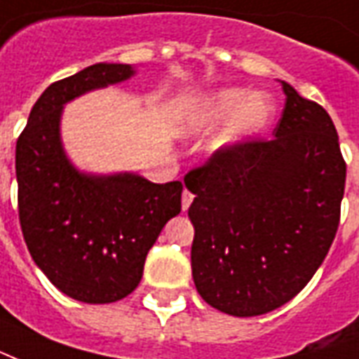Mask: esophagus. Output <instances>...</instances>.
I'll list each match as a JSON object with an SVG mask.
<instances>
[{"instance_id":"34e87169","label":"esophagus","mask_w":359,"mask_h":359,"mask_svg":"<svg viewBox=\"0 0 359 359\" xmlns=\"http://www.w3.org/2000/svg\"><path fill=\"white\" fill-rule=\"evenodd\" d=\"M192 200H194L192 194L188 192V190H184V192H182V209H184V211H187L188 207H190V203H192Z\"/></svg>"}]
</instances>
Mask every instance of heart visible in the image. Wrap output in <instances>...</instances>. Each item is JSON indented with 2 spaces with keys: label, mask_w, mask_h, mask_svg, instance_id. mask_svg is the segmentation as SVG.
Returning a JSON list of instances; mask_svg holds the SVG:
<instances>
[{
  "label": "heart",
  "mask_w": 359,
  "mask_h": 359,
  "mask_svg": "<svg viewBox=\"0 0 359 359\" xmlns=\"http://www.w3.org/2000/svg\"><path fill=\"white\" fill-rule=\"evenodd\" d=\"M276 114L274 100L266 93H251L247 89H222L194 108L187 118V129L192 133L205 131L232 119L230 140L255 137L266 129Z\"/></svg>",
  "instance_id": "heart-1"
}]
</instances>
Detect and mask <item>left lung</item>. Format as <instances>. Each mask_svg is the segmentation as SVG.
Listing matches in <instances>:
<instances>
[{"label":"left lung","instance_id":"8db88e82","mask_svg":"<svg viewBox=\"0 0 359 359\" xmlns=\"http://www.w3.org/2000/svg\"><path fill=\"white\" fill-rule=\"evenodd\" d=\"M272 139L222 146L184 177L196 196L192 276L224 314L272 312L301 293L335 240L346 163L329 114L281 81Z\"/></svg>","mask_w":359,"mask_h":359}]
</instances>
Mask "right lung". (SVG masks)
<instances>
[{"instance_id": "right-lung-1", "label": "right lung", "mask_w": 359, "mask_h": 359, "mask_svg": "<svg viewBox=\"0 0 359 359\" xmlns=\"http://www.w3.org/2000/svg\"><path fill=\"white\" fill-rule=\"evenodd\" d=\"M133 74L129 65L98 62L55 81L34 104L17 140L24 241L53 285L87 304H108L133 293L159 232L180 213L179 180L154 184L135 172L87 175L62 150V106Z\"/></svg>"}]
</instances>
